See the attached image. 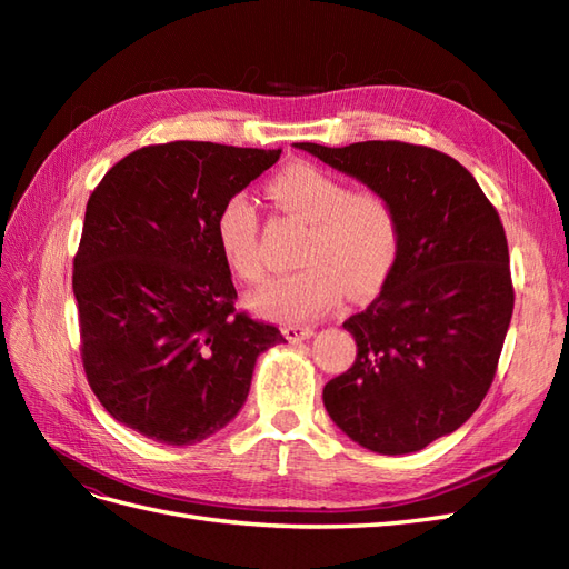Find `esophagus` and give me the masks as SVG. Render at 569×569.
Masks as SVG:
<instances>
[{
  "instance_id": "obj_1",
  "label": "esophagus",
  "mask_w": 569,
  "mask_h": 569,
  "mask_svg": "<svg viewBox=\"0 0 569 569\" xmlns=\"http://www.w3.org/2000/svg\"><path fill=\"white\" fill-rule=\"evenodd\" d=\"M282 332L289 341H301V339H308L313 335V327L311 325H287Z\"/></svg>"
}]
</instances>
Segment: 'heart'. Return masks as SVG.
<instances>
[{
    "mask_svg": "<svg viewBox=\"0 0 569 569\" xmlns=\"http://www.w3.org/2000/svg\"><path fill=\"white\" fill-rule=\"evenodd\" d=\"M270 194L284 211L311 222L301 249V270L282 274L251 297L256 313L301 322L332 308L343 287L366 297L380 284L399 249V216L377 189L351 184L316 163H291L270 180ZM222 261L244 282L263 278L261 222L251 197L232 194L216 216Z\"/></svg>",
    "mask_w": 569,
    "mask_h": 569,
    "instance_id": "heart-1",
    "label": "heart"
}]
</instances>
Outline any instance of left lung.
Segmentation results:
<instances>
[{"instance_id": "1", "label": "left lung", "mask_w": 569, "mask_h": 569, "mask_svg": "<svg viewBox=\"0 0 569 569\" xmlns=\"http://www.w3.org/2000/svg\"><path fill=\"white\" fill-rule=\"evenodd\" d=\"M377 192L399 216L380 297L343 327L353 366L322 389L335 425L385 456L451 435L485 401L512 318L503 222L468 168L406 142H299Z\"/></svg>"}]
</instances>
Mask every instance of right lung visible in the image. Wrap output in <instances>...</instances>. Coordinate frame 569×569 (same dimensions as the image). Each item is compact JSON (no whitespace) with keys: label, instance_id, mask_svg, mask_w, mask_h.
Here are the masks:
<instances>
[{"label":"right lung","instance_id":"1","mask_svg":"<svg viewBox=\"0 0 569 569\" xmlns=\"http://www.w3.org/2000/svg\"><path fill=\"white\" fill-rule=\"evenodd\" d=\"M282 149L142 147L101 178L73 261L84 375L109 416L187 446L244 406L256 358L284 341L237 311L216 239L220 206Z\"/></svg>","mask_w":569,"mask_h":569}]
</instances>
